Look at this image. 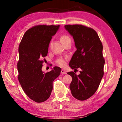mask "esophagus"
<instances>
[{
  "label": "esophagus",
  "mask_w": 122,
  "mask_h": 122,
  "mask_svg": "<svg viewBox=\"0 0 122 122\" xmlns=\"http://www.w3.org/2000/svg\"><path fill=\"white\" fill-rule=\"evenodd\" d=\"M61 73L62 74H67V72H66V71H65V70L62 69L61 71Z\"/></svg>",
  "instance_id": "1"
}]
</instances>
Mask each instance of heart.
<instances>
[{
	"instance_id": "obj_1",
	"label": "heart",
	"mask_w": 122,
	"mask_h": 122,
	"mask_svg": "<svg viewBox=\"0 0 122 122\" xmlns=\"http://www.w3.org/2000/svg\"><path fill=\"white\" fill-rule=\"evenodd\" d=\"M60 40L61 41L62 44H65L66 42L68 41L69 40H71V38L67 34H63L60 37ZM51 45V43H50V45ZM56 63L57 65L60 66V67H64L66 65V59L63 58V57H60L56 60Z\"/></svg>"
}]
</instances>
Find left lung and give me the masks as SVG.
<instances>
[{
    "label": "left lung",
    "instance_id": "left-lung-1",
    "mask_svg": "<svg viewBox=\"0 0 122 122\" xmlns=\"http://www.w3.org/2000/svg\"><path fill=\"white\" fill-rule=\"evenodd\" d=\"M65 27L73 36L77 49L69 66L75 71L81 69L78 75L74 71L67 73L72 77L69 88L74 97L84 101L95 93L104 75L103 45L92 28L77 24L66 25Z\"/></svg>",
    "mask_w": 122,
    "mask_h": 122
}]
</instances>
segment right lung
I'll use <instances>...</instances> for the list:
<instances>
[{"label": "right lung", "instance_id": "obj_1", "mask_svg": "<svg viewBox=\"0 0 122 122\" xmlns=\"http://www.w3.org/2000/svg\"><path fill=\"white\" fill-rule=\"evenodd\" d=\"M59 26H34L25 32L20 43L17 63L18 80L27 96L37 103L44 102L49 97L54 80L61 73V68L58 67H54L46 73L41 70L49 42Z\"/></svg>", "mask_w": 122, "mask_h": 122}]
</instances>
